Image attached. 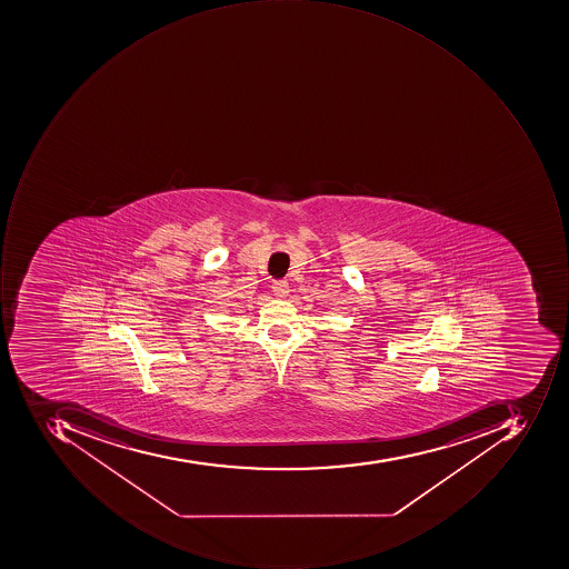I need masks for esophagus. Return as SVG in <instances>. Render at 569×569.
<instances>
[{"label":"esophagus","instance_id":"34e87169","mask_svg":"<svg viewBox=\"0 0 569 569\" xmlns=\"http://www.w3.org/2000/svg\"><path fill=\"white\" fill-rule=\"evenodd\" d=\"M271 290L276 293V298L283 299L287 293H289V283H287L286 280H277V282H273V286H271Z\"/></svg>","mask_w":569,"mask_h":569}]
</instances>
